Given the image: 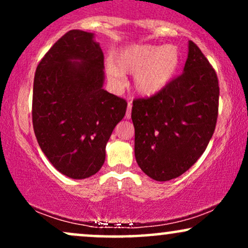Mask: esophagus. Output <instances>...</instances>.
Listing matches in <instances>:
<instances>
[{
  "label": "esophagus",
  "mask_w": 248,
  "mask_h": 248,
  "mask_svg": "<svg viewBox=\"0 0 248 248\" xmlns=\"http://www.w3.org/2000/svg\"><path fill=\"white\" fill-rule=\"evenodd\" d=\"M132 118V102H128V107H127V112H126V119H129Z\"/></svg>",
  "instance_id": "obj_1"
}]
</instances>
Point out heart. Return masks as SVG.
I'll list each match as a JSON object with an SVG mask.
<instances>
[{
    "instance_id": "1",
    "label": "heart",
    "mask_w": 248,
    "mask_h": 248,
    "mask_svg": "<svg viewBox=\"0 0 248 248\" xmlns=\"http://www.w3.org/2000/svg\"><path fill=\"white\" fill-rule=\"evenodd\" d=\"M179 66L175 45H133L120 51L115 64H107L108 79L114 85L124 82V73L134 76V88L139 94L152 96L163 91Z\"/></svg>"
}]
</instances>
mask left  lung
Returning a JSON list of instances; mask_svg holds the SVG:
<instances>
[{
	"mask_svg": "<svg viewBox=\"0 0 248 248\" xmlns=\"http://www.w3.org/2000/svg\"><path fill=\"white\" fill-rule=\"evenodd\" d=\"M217 73L192 41L184 72L157 94L133 101L135 158L150 178L170 181L205 152L218 118Z\"/></svg>",
	"mask_w": 248,
	"mask_h": 248,
	"instance_id": "left-lung-1",
	"label": "left lung"
}]
</instances>
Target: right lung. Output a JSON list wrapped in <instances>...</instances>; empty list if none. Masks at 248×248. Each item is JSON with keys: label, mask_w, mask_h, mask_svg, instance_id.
Wrapping results in <instances>:
<instances>
[{"label": "right lung", "mask_w": 248, "mask_h": 248, "mask_svg": "<svg viewBox=\"0 0 248 248\" xmlns=\"http://www.w3.org/2000/svg\"><path fill=\"white\" fill-rule=\"evenodd\" d=\"M102 85L104 53L86 31L65 33L37 66L32 93L36 139L51 164L70 178H87L100 170L107 142L126 114L127 101Z\"/></svg>", "instance_id": "1"}]
</instances>
